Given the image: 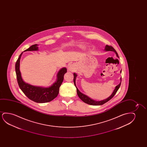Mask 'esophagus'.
I'll return each instance as SVG.
<instances>
[{"label":"esophagus","mask_w":147,"mask_h":147,"mask_svg":"<svg viewBox=\"0 0 147 147\" xmlns=\"http://www.w3.org/2000/svg\"><path fill=\"white\" fill-rule=\"evenodd\" d=\"M68 69L69 70H74V68H73V67L71 65H69L68 67Z\"/></svg>","instance_id":"obj_1"}]
</instances>
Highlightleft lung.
Returning a JSON list of instances; mask_svg holds the SVG:
<instances>
[{
    "label": "left lung",
    "mask_w": 147,
    "mask_h": 147,
    "mask_svg": "<svg viewBox=\"0 0 147 147\" xmlns=\"http://www.w3.org/2000/svg\"><path fill=\"white\" fill-rule=\"evenodd\" d=\"M105 50L107 51H113L115 53V54L117 55V57H119L118 56V54L117 52V51H115V49L113 48V47L111 46H109L107 45V46H105ZM77 75L75 73H74V83L75 86L76 87L77 89V95L85 103H86L87 104H88V105H102L103 104H105V103L107 102V101H109V100H111V99L113 98V97L115 96V94H116V93L117 92V90H119V87L121 86V82L118 85H117V86L115 87V90L113 91L112 94L111 95V96L109 97V98H107V99H105L103 100L100 101H96L93 100L92 99H91L90 98H89L88 97L85 95L83 94V93L80 92V91L79 90L78 88H77L76 85V83H75V80H76V78Z\"/></svg>",
    "instance_id": "left-lung-1"
}]
</instances>
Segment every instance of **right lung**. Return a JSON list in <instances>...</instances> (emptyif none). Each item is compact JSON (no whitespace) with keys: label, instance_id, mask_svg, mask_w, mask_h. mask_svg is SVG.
<instances>
[{"label":"right lung","instance_id":"right-lung-1","mask_svg":"<svg viewBox=\"0 0 147 147\" xmlns=\"http://www.w3.org/2000/svg\"><path fill=\"white\" fill-rule=\"evenodd\" d=\"M38 50V45H33L29 48L24 51H32ZM22 52L20 54L16 63V72L18 86L24 94L28 98L37 103H46L50 102L55 98L59 94V88L64 80V75L67 72V69L63 68L59 71L57 74V79L55 82L49 88H42L34 86L24 82L22 80L20 70V62Z\"/></svg>","mask_w":147,"mask_h":147}]
</instances>
